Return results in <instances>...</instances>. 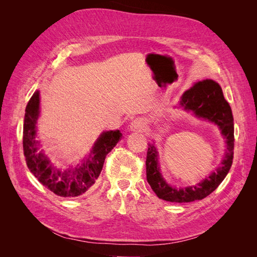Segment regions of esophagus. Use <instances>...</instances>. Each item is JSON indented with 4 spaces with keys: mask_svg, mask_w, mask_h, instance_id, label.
I'll return each mask as SVG.
<instances>
[{
    "mask_svg": "<svg viewBox=\"0 0 257 257\" xmlns=\"http://www.w3.org/2000/svg\"><path fill=\"white\" fill-rule=\"evenodd\" d=\"M130 127L134 132H144L146 130V123L142 119H135L130 124Z\"/></svg>",
    "mask_w": 257,
    "mask_h": 257,
    "instance_id": "obj_1",
    "label": "esophagus"
}]
</instances>
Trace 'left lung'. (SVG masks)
Here are the masks:
<instances>
[{
    "mask_svg": "<svg viewBox=\"0 0 257 257\" xmlns=\"http://www.w3.org/2000/svg\"><path fill=\"white\" fill-rule=\"evenodd\" d=\"M180 105L185 110H192L198 118L215 123L222 131L226 139L227 151L222 165L204 181L195 186L185 189H175L168 185L160 173L158 163V152L153 145H149L146 159L147 181L158 197L172 203H190L200 200L210 195L224 178L228 174L234 158V118L228 103L223 96L222 89L215 81L206 79L194 84L191 89L184 92Z\"/></svg>",
    "mask_w": 257,
    "mask_h": 257,
    "instance_id": "1",
    "label": "left lung"
}]
</instances>
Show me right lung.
Here are the masks:
<instances>
[{
  "label": "right lung",
  "mask_w": 257,
  "mask_h": 257,
  "mask_svg": "<svg viewBox=\"0 0 257 257\" xmlns=\"http://www.w3.org/2000/svg\"><path fill=\"white\" fill-rule=\"evenodd\" d=\"M40 113V93L36 91L26 108L23 123V153L27 165L37 180L61 197H76L88 191L102 172L106 155L118 144L120 131L105 132L97 139L90 155L76 167L60 170L50 165L42 152H37L36 121Z\"/></svg>",
  "instance_id": "obj_1"
}]
</instances>
